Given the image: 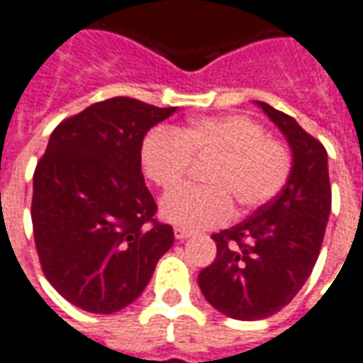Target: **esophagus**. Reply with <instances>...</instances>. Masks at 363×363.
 Here are the masks:
<instances>
[{
    "label": "esophagus",
    "instance_id": "esophagus-1",
    "mask_svg": "<svg viewBox=\"0 0 363 363\" xmlns=\"http://www.w3.org/2000/svg\"><path fill=\"white\" fill-rule=\"evenodd\" d=\"M193 235V231H186V229H181V227H177L174 229V237L179 239V241H184V239H189Z\"/></svg>",
    "mask_w": 363,
    "mask_h": 363
}]
</instances>
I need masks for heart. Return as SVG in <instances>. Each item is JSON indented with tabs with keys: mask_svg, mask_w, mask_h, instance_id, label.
I'll return each instance as SVG.
<instances>
[{
	"mask_svg": "<svg viewBox=\"0 0 363 363\" xmlns=\"http://www.w3.org/2000/svg\"><path fill=\"white\" fill-rule=\"evenodd\" d=\"M208 186H181L160 203V215L194 231L231 219L235 205L249 213L281 193L291 174V155L279 140L267 138L257 120L243 114L205 116L179 130L152 128L140 146L144 174L169 191L184 179L191 158H211Z\"/></svg>",
	"mask_w": 363,
	"mask_h": 363,
	"instance_id": "b5f03b06",
	"label": "heart"
}]
</instances>
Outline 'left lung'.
Instances as JSON below:
<instances>
[{
    "instance_id": "left-lung-1",
    "label": "left lung",
    "mask_w": 363,
    "mask_h": 363,
    "mask_svg": "<svg viewBox=\"0 0 363 363\" xmlns=\"http://www.w3.org/2000/svg\"><path fill=\"white\" fill-rule=\"evenodd\" d=\"M291 148V174L253 217L215 233V261L199 273L205 299L241 321L281 311L311 275L331 211L328 152L291 116L257 102Z\"/></svg>"
}]
</instances>
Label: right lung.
I'll return each instance as SVG.
<instances>
[{
    "label": "right lung",
    "instance_id": "obj_1",
    "mask_svg": "<svg viewBox=\"0 0 363 363\" xmlns=\"http://www.w3.org/2000/svg\"><path fill=\"white\" fill-rule=\"evenodd\" d=\"M174 112L118 96L52 132L33 172V239L45 279L72 306L90 313L130 306L172 247V227L155 219L140 146Z\"/></svg>",
    "mask_w": 363,
    "mask_h": 363
}]
</instances>
